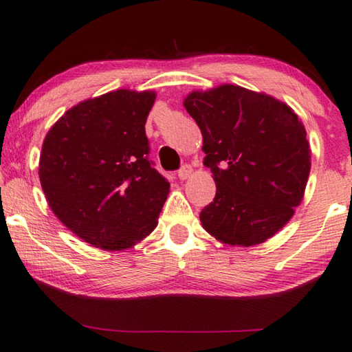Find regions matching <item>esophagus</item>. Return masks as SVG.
<instances>
[{
  "mask_svg": "<svg viewBox=\"0 0 352 352\" xmlns=\"http://www.w3.org/2000/svg\"><path fill=\"white\" fill-rule=\"evenodd\" d=\"M192 174V168H190L189 164H183L180 169H178V178L180 180H186V178Z\"/></svg>",
  "mask_w": 352,
  "mask_h": 352,
  "instance_id": "1",
  "label": "esophagus"
}]
</instances>
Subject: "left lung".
<instances>
[{"label": "left lung", "mask_w": 352, "mask_h": 352, "mask_svg": "<svg viewBox=\"0 0 352 352\" xmlns=\"http://www.w3.org/2000/svg\"><path fill=\"white\" fill-rule=\"evenodd\" d=\"M203 135L204 166L217 184L200 221L217 240L254 246L271 239L302 201L311 170L306 131L289 106L223 85L183 101Z\"/></svg>", "instance_id": "1"}]
</instances>
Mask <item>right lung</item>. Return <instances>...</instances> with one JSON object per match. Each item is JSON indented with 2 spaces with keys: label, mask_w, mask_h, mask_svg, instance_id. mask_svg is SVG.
I'll return each mask as SVG.
<instances>
[{
  "label": "right lung",
  "mask_w": 352,
  "mask_h": 352,
  "mask_svg": "<svg viewBox=\"0 0 352 352\" xmlns=\"http://www.w3.org/2000/svg\"><path fill=\"white\" fill-rule=\"evenodd\" d=\"M155 92L120 89L81 101L50 127L40 182L50 209L95 248L121 251L154 231L169 182L149 162Z\"/></svg>",
  "instance_id": "1"
}]
</instances>
